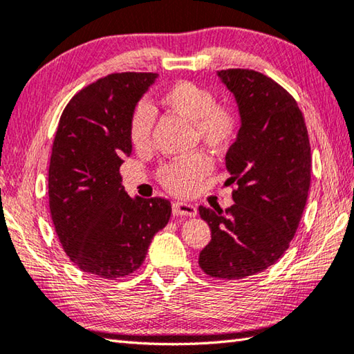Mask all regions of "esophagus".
<instances>
[{
  "instance_id": "1",
  "label": "esophagus",
  "mask_w": 354,
  "mask_h": 354,
  "mask_svg": "<svg viewBox=\"0 0 354 354\" xmlns=\"http://www.w3.org/2000/svg\"><path fill=\"white\" fill-rule=\"evenodd\" d=\"M171 212L173 215H176V217H195V215L198 214L195 206L187 205V203H179V201L173 203Z\"/></svg>"
}]
</instances>
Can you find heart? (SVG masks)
Masks as SVG:
<instances>
[{
	"mask_svg": "<svg viewBox=\"0 0 354 354\" xmlns=\"http://www.w3.org/2000/svg\"><path fill=\"white\" fill-rule=\"evenodd\" d=\"M159 104L192 123L195 139L214 154H225L234 143L239 127L237 111L226 101H215L207 87L194 81H176L159 95ZM153 117L147 107H136L129 118L128 137L137 151L149 147ZM212 170V160L205 153L170 160L159 167L158 179L173 195L194 194L201 179Z\"/></svg>",
	"mask_w": 354,
	"mask_h": 354,
	"instance_id": "b5f03b06",
	"label": "heart"
}]
</instances>
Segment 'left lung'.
Returning a JSON list of instances; mask_svg holds the SVG:
<instances>
[{"instance_id":"1","label":"left lung","mask_w":354,"mask_h":354,"mask_svg":"<svg viewBox=\"0 0 354 354\" xmlns=\"http://www.w3.org/2000/svg\"><path fill=\"white\" fill-rule=\"evenodd\" d=\"M234 93L242 127L226 153L234 205L200 206L211 242L201 270L218 279H242L273 266L289 248L306 206L310 145L295 98L272 77L248 68L220 70Z\"/></svg>"}]
</instances>
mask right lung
Here are the masks:
<instances>
[{
  "instance_id": "1",
  "label": "right lung",
  "mask_w": 354,
  "mask_h": 354,
  "mask_svg": "<svg viewBox=\"0 0 354 354\" xmlns=\"http://www.w3.org/2000/svg\"><path fill=\"white\" fill-rule=\"evenodd\" d=\"M156 73H112L68 101L53 142L48 196L56 234L82 272L128 277L145 261L156 232L169 223V200H136L120 165L131 154L129 118Z\"/></svg>"
}]
</instances>
